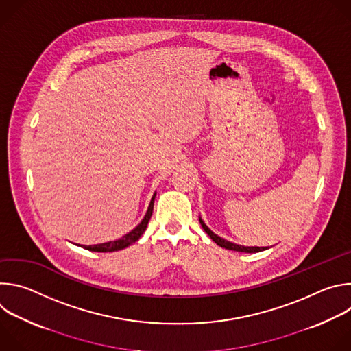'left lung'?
<instances>
[{"label": "left lung", "mask_w": 351, "mask_h": 351, "mask_svg": "<svg viewBox=\"0 0 351 351\" xmlns=\"http://www.w3.org/2000/svg\"><path fill=\"white\" fill-rule=\"evenodd\" d=\"M198 221H199V223H202V226H203V229L206 230V233H207L218 245H221L222 248L233 250V252H241V253H258V252H264V250H267V247H248V245H240V244L232 243V241H229V240H225L223 237L215 234V233L204 223V221L202 219V217H198Z\"/></svg>", "instance_id": "1"}]
</instances>
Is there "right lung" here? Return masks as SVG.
<instances>
[{
  "instance_id": "1",
  "label": "right lung",
  "mask_w": 351,
  "mask_h": 351,
  "mask_svg": "<svg viewBox=\"0 0 351 351\" xmlns=\"http://www.w3.org/2000/svg\"><path fill=\"white\" fill-rule=\"evenodd\" d=\"M156 194H157V193H154V195L152 197V202H149L148 210H147L144 218L141 219V222H140L134 229H132L129 233H126L125 236H122L121 239L114 240V241L99 243V244H94V245H82V247H84L86 250H90V252L111 253V252H119V250L126 248L128 245H130V244H133L134 241H137V240L140 239V236L144 233V230H145V228H147V225H148V221H149V218H152V215H153Z\"/></svg>"
}]
</instances>
